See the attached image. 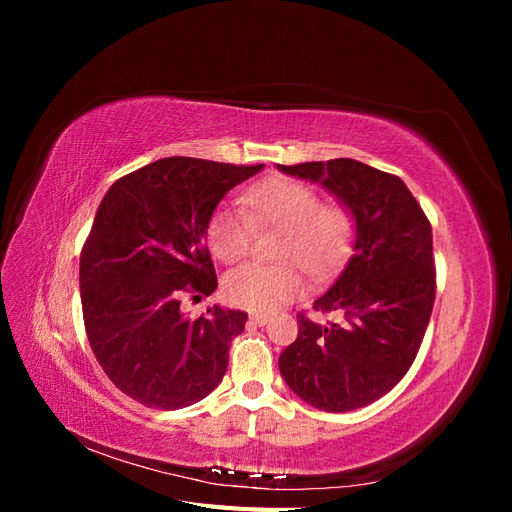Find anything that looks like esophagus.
<instances>
[{"label": "esophagus", "mask_w": 512, "mask_h": 512, "mask_svg": "<svg viewBox=\"0 0 512 512\" xmlns=\"http://www.w3.org/2000/svg\"><path fill=\"white\" fill-rule=\"evenodd\" d=\"M250 320H252L254 324H260V327H262V324H267V322H269V314L256 312V314H252V316H250Z\"/></svg>", "instance_id": "esophagus-1"}]
</instances>
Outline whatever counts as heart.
I'll return each mask as SVG.
<instances>
[{"label":"heart","mask_w":512,"mask_h":512,"mask_svg":"<svg viewBox=\"0 0 512 512\" xmlns=\"http://www.w3.org/2000/svg\"><path fill=\"white\" fill-rule=\"evenodd\" d=\"M241 205H222L211 213L207 243L213 256L232 265L247 256L254 230L280 228L275 258L280 265H245L224 277L230 305L271 312L297 299L305 284L294 262L312 275L331 273L350 250L354 220L342 205H322L320 194L303 181L273 177L252 185Z\"/></svg>","instance_id":"b5f03b06"}]
</instances>
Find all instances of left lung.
Here are the masks:
<instances>
[{
    "instance_id": "obj_1",
    "label": "left lung",
    "mask_w": 512,
    "mask_h": 512,
    "mask_svg": "<svg viewBox=\"0 0 512 512\" xmlns=\"http://www.w3.org/2000/svg\"><path fill=\"white\" fill-rule=\"evenodd\" d=\"M280 170L320 181L356 222L354 254L314 303L316 312L342 320L318 324L301 312L280 371L314 408L369 406L408 374L423 344L436 301L431 224L404 181L363 162L337 158Z\"/></svg>"
}]
</instances>
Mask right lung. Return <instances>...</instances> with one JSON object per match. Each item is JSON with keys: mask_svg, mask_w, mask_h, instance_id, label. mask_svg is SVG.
<instances>
[{"mask_svg": "<svg viewBox=\"0 0 512 512\" xmlns=\"http://www.w3.org/2000/svg\"><path fill=\"white\" fill-rule=\"evenodd\" d=\"M260 168L164 158L123 175L102 198L81 252L85 333L104 374L138 404L179 410L222 382L247 314L213 305L188 318L181 299L218 288L209 218Z\"/></svg>", "mask_w": 512, "mask_h": 512, "instance_id": "1", "label": "right lung"}]
</instances>
